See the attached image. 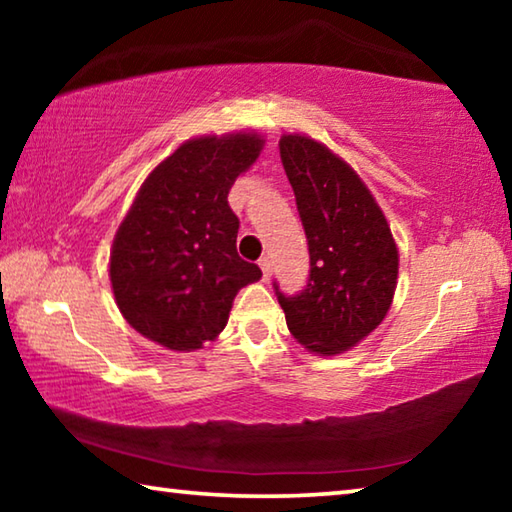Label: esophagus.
I'll return each instance as SVG.
<instances>
[{
    "label": "esophagus",
    "mask_w": 512,
    "mask_h": 512,
    "mask_svg": "<svg viewBox=\"0 0 512 512\" xmlns=\"http://www.w3.org/2000/svg\"><path fill=\"white\" fill-rule=\"evenodd\" d=\"M259 268H262V280L264 282L271 280V275H273V262H271V259H268V257L259 259Z\"/></svg>",
    "instance_id": "esophagus-1"
}]
</instances>
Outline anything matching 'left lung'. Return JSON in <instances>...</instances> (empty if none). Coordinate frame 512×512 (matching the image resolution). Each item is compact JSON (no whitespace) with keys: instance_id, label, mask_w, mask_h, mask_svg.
<instances>
[{"instance_id":"1","label":"left lung","mask_w":512,"mask_h":512,"mask_svg":"<svg viewBox=\"0 0 512 512\" xmlns=\"http://www.w3.org/2000/svg\"><path fill=\"white\" fill-rule=\"evenodd\" d=\"M280 155L309 246V282L277 302L300 345L320 357L348 352L386 318L400 253L391 225L348 162L307 135H282Z\"/></svg>"}]
</instances>
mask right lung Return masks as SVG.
<instances>
[{
    "label": "right lung",
    "instance_id": "1",
    "mask_svg": "<svg viewBox=\"0 0 512 512\" xmlns=\"http://www.w3.org/2000/svg\"><path fill=\"white\" fill-rule=\"evenodd\" d=\"M262 149L264 137L248 131L194 137L146 176L112 241L110 284L121 316L149 341L203 348L223 332L239 289L262 277L237 255L228 205Z\"/></svg>",
    "mask_w": 512,
    "mask_h": 512
}]
</instances>
